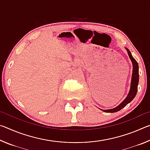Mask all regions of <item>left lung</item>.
<instances>
[{"mask_svg": "<svg viewBox=\"0 0 150 150\" xmlns=\"http://www.w3.org/2000/svg\"><path fill=\"white\" fill-rule=\"evenodd\" d=\"M125 49L126 50L127 52H128V56L130 57L132 63V67H133L132 75V78H131L130 91H129V93L125 99H124L122 102L120 104V105L116 106V107L112 109H108V110H103V109H100L101 110H103V112H105L113 113V112H116L120 110L122 108L125 107L128 103H130L131 101L134 99V97H135L136 95L137 91H138V82H139L138 64L136 61V59L132 57L130 50H129L127 47H125Z\"/></svg>", "mask_w": 150, "mask_h": 150, "instance_id": "8db88e82", "label": "left lung"}]
</instances>
